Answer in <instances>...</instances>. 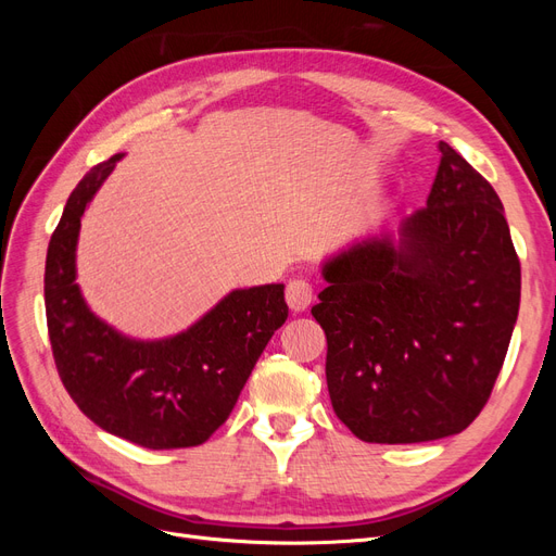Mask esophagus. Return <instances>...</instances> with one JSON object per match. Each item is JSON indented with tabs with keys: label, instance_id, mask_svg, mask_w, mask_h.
I'll return each mask as SVG.
<instances>
[{
	"label": "esophagus",
	"instance_id": "34e87169",
	"mask_svg": "<svg viewBox=\"0 0 556 556\" xmlns=\"http://www.w3.org/2000/svg\"><path fill=\"white\" fill-rule=\"evenodd\" d=\"M285 299H288V306L294 311V313H301L306 311L311 306L313 301V288L311 282L301 280V278H294L288 282V294H285Z\"/></svg>",
	"mask_w": 556,
	"mask_h": 556
}]
</instances>
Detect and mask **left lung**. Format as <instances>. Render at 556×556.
<instances>
[{
  "label": "left lung",
  "mask_w": 556,
  "mask_h": 556,
  "mask_svg": "<svg viewBox=\"0 0 556 556\" xmlns=\"http://www.w3.org/2000/svg\"><path fill=\"white\" fill-rule=\"evenodd\" d=\"M439 150L427 206L325 260L311 311L333 413L366 443L464 431L517 323L521 274L501 199L457 150Z\"/></svg>",
  "instance_id": "1"
}]
</instances>
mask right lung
<instances>
[{"label":"right lung","mask_w":556,"mask_h":556,"mask_svg":"<svg viewBox=\"0 0 556 556\" xmlns=\"http://www.w3.org/2000/svg\"><path fill=\"white\" fill-rule=\"evenodd\" d=\"M123 153L92 166L66 201L46 255V317L58 374L97 427L148 450L206 443L233 410L288 319L285 285L231 290L185 331L141 341L97 317L76 282L80 217Z\"/></svg>","instance_id":"obj_1"}]
</instances>
